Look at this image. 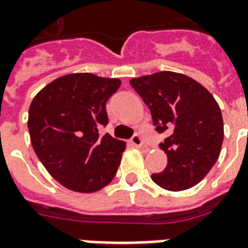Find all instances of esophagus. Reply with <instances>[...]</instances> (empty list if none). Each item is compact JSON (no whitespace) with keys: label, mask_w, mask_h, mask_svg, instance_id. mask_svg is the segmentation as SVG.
Segmentation results:
<instances>
[{"label":"esophagus","mask_w":248,"mask_h":248,"mask_svg":"<svg viewBox=\"0 0 248 248\" xmlns=\"http://www.w3.org/2000/svg\"><path fill=\"white\" fill-rule=\"evenodd\" d=\"M130 143H131L134 147H137V148H140V147H143V139H141L140 134H135L134 137L131 138V140H130Z\"/></svg>","instance_id":"34e87169"}]
</instances>
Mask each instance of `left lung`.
Listing matches in <instances>:
<instances>
[{"label": "left lung", "mask_w": 248, "mask_h": 248, "mask_svg": "<svg viewBox=\"0 0 248 248\" xmlns=\"http://www.w3.org/2000/svg\"><path fill=\"white\" fill-rule=\"evenodd\" d=\"M149 108L158 134L168 132L160 147L168 165L152 181L169 191L199 183L220 156L224 124L220 107L200 83L173 71L130 80Z\"/></svg>", "instance_id": "8db88e82"}]
</instances>
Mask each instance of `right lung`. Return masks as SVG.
I'll return each mask as SVG.
<instances>
[{"label":"right lung","mask_w":248,"mask_h":248,"mask_svg":"<svg viewBox=\"0 0 248 248\" xmlns=\"http://www.w3.org/2000/svg\"><path fill=\"white\" fill-rule=\"evenodd\" d=\"M120 79L70 74L45 86L32 100L28 131L49 174L69 190L94 192L114 178L126 143L101 135L109 122L107 101Z\"/></svg>","instance_id":"1"}]
</instances>
